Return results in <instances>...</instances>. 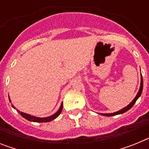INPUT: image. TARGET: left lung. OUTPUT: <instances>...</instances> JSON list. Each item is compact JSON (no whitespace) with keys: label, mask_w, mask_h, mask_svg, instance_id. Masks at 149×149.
Wrapping results in <instances>:
<instances>
[{"label":"left lung","mask_w":149,"mask_h":149,"mask_svg":"<svg viewBox=\"0 0 149 149\" xmlns=\"http://www.w3.org/2000/svg\"><path fill=\"white\" fill-rule=\"evenodd\" d=\"M143 77H142V74H141V82H140V87H139V92H138V93L136 94V97L134 98V100L131 101V103L127 105V107H124L123 109L119 110V111L116 112V113H100V114H101V115H102V116H113L119 115V114H122V113H125L126 111H127L128 110H130V109H131V107L134 106V104L136 103V100H137L138 98H139V96L141 95L142 92H143Z\"/></svg>","instance_id":"8db88e82"}]
</instances>
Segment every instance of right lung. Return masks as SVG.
Masks as SVG:
<instances>
[{"instance_id":"obj_1","label":"right lung","mask_w":149,"mask_h":149,"mask_svg":"<svg viewBox=\"0 0 149 149\" xmlns=\"http://www.w3.org/2000/svg\"><path fill=\"white\" fill-rule=\"evenodd\" d=\"M63 103H62L61 105H60V109L58 110V111L56 112V113H55L54 115L51 116H48V117H45V118H39V117H36V116H30V115H29V114L24 113L20 112L19 110H18V112L21 114V115L22 116L24 117V119H26L27 120H28V121H30V122H51V121L54 120V119H56V117L59 116V115L61 113L62 110H63ZM12 107H13V108H15V107H14V106H13V105H12Z\"/></svg>"}]
</instances>
